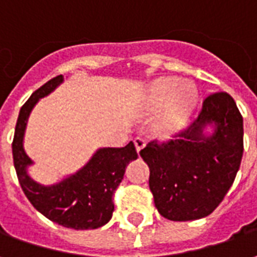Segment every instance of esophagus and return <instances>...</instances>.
I'll return each instance as SVG.
<instances>
[{
	"instance_id": "obj_1",
	"label": "esophagus",
	"mask_w": 257,
	"mask_h": 257,
	"mask_svg": "<svg viewBox=\"0 0 257 257\" xmlns=\"http://www.w3.org/2000/svg\"><path fill=\"white\" fill-rule=\"evenodd\" d=\"M134 143H135V147H136V151L139 153L140 150H143L145 149V146H146V142L142 138H136V139L134 140Z\"/></svg>"
}]
</instances>
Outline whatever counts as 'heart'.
Segmentation results:
<instances>
[{"mask_svg":"<svg viewBox=\"0 0 257 257\" xmlns=\"http://www.w3.org/2000/svg\"><path fill=\"white\" fill-rule=\"evenodd\" d=\"M198 100L197 88L189 81L176 77H165L156 81L149 90L147 103L153 110L167 104L158 128L164 134H173L183 128L186 119Z\"/></svg>","mask_w":257,"mask_h":257,"instance_id":"b5f03b06","label":"heart"}]
</instances>
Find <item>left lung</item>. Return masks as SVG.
I'll return each mask as SVG.
<instances>
[{"label": "left lung", "instance_id": "8db88e82", "mask_svg": "<svg viewBox=\"0 0 257 257\" xmlns=\"http://www.w3.org/2000/svg\"><path fill=\"white\" fill-rule=\"evenodd\" d=\"M242 153L243 121L234 99L226 92L208 96L186 131L167 143L153 140L140 151L160 215L173 221L210 215L231 187Z\"/></svg>", "mask_w": 257, "mask_h": 257}]
</instances>
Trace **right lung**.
<instances>
[{"label":"right lung","mask_w":257,"mask_h":257,"mask_svg":"<svg viewBox=\"0 0 257 257\" xmlns=\"http://www.w3.org/2000/svg\"><path fill=\"white\" fill-rule=\"evenodd\" d=\"M63 79V75H58L48 81L20 108L12 142L14 165L23 193L38 212L67 228L93 230L111 219L112 195L123 179L125 168L138 158V153L132 142L121 149L104 147L96 151L78 172L59 183L44 186L33 180L27 173L33 161L23 147L27 119L38 100L53 92Z\"/></svg>","instance_id":"right-lung-1"}]
</instances>
